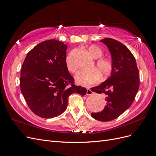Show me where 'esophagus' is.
<instances>
[{
	"instance_id": "esophagus-1",
	"label": "esophagus",
	"mask_w": 156,
	"mask_h": 156,
	"mask_svg": "<svg viewBox=\"0 0 156 156\" xmlns=\"http://www.w3.org/2000/svg\"><path fill=\"white\" fill-rule=\"evenodd\" d=\"M92 94H93V92L90 89H89V88H87V96L92 95Z\"/></svg>"
}]
</instances>
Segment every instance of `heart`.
Masks as SVG:
<instances>
[{"label":"heart","mask_w":156,"mask_h":156,"mask_svg":"<svg viewBox=\"0 0 156 156\" xmlns=\"http://www.w3.org/2000/svg\"><path fill=\"white\" fill-rule=\"evenodd\" d=\"M88 51L94 59H98L96 62V69H80L75 75L76 83L82 86H90L97 83L100 78L103 79L109 76L112 72V64L106 58H101L103 56L102 50L96 45L90 46ZM101 58L100 59V58ZM66 66L70 72H74L77 69L76 64L73 62L72 55L69 54L66 59Z\"/></svg>","instance_id":"heart-1"}]
</instances>
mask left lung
Segmentation results:
<instances>
[{
	"mask_svg": "<svg viewBox=\"0 0 156 156\" xmlns=\"http://www.w3.org/2000/svg\"><path fill=\"white\" fill-rule=\"evenodd\" d=\"M108 49L112 58L111 76L92 92L103 94L107 104L99 112H92L94 119L107 122L116 119L132 104L139 87V73L134 56L126 46L107 37L100 40Z\"/></svg>",
	"mask_w": 156,
	"mask_h": 156,
	"instance_id": "obj_1",
	"label": "left lung"
}]
</instances>
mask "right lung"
I'll use <instances>...</instances> for the list:
<instances>
[{
	"label": "right lung",
	"instance_id": "1",
	"mask_svg": "<svg viewBox=\"0 0 156 156\" xmlns=\"http://www.w3.org/2000/svg\"><path fill=\"white\" fill-rule=\"evenodd\" d=\"M68 45L50 40L36 45L26 56L20 77L21 90L30 110L52 119L65 111L73 93L84 96L87 89L75 86L66 66Z\"/></svg>",
	"mask_w": 156,
	"mask_h": 156
}]
</instances>
